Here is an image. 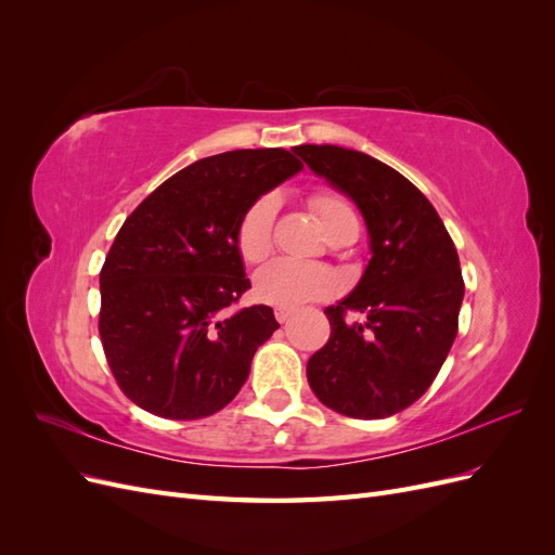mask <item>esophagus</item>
Returning a JSON list of instances; mask_svg holds the SVG:
<instances>
[{"label": "esophagus", "mask_w": 555, "mask_h": 555, "mask_svg": "<svg viewBox=\"0 0 555 555\" xmlns=\"http://www.w3.org/2000/svg\"><path fill=\"white\" fill-rule=\"evenodd\" d=\"M292 317V310H284V308H275V319H278V322L280 324H284V322H287V319Z\"/></svg>", "instance_id": "obj_1"}]
</instances>
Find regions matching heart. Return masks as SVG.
Returning a JSON list of instances; mask_svg holds the SVG:
<instances>
[{
    "label": "heart",
    "mask_w": 555,
    "mask_h": 555,
    "mask_svg": "<svg viewBox=\"0 0 555 555\" xmlns=\"http://www.w3.org/2000/svg\"><path fill=\"white\" fill-rule=\"evenodd\" d=\"M310 206L326 236L345 224H359L349 201L335 192H314ZM280 208L278 194H263L251 201L236 227V247L245 263L263 261L273 249V224ZM340 280L324 263H300L275 259L255 275V296L266 306L296 310L312 300L338 292Z\"/></svg>",
    "instance_id": "heart-1"
}]
</instances>
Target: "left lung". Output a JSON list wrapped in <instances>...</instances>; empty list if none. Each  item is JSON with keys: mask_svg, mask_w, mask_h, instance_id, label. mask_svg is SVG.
<instances>
[{"mask_svg": "<svg viewBox=\"0 0 555 555\" xmlns=\"http://www.w3.org/2000/svg\"><path fill=\"white\" fill-rule=\"evenodd\" d=\"M294 153L354 201L373 255L351 294L324 310L331 338L308 361L310 389L338 414L391 416L426 393L456 340L459 251L430 201L391 166L338 145Z\"/></svg>", "mask_w": 555, "mask_h": 555, "instance_id": "8db88e82", "label": "left lung"}]
</instances>
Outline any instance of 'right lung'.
I'll list each match as a JSON object with an SVG mask.
<instances>
[{
  "instance_id": "1",
  "label": "right lung",
  "mask_w": 555,
  "mask_h": 555,
  "mask_svg": "<svg viewBox=\"0 0 555 555\" xmlns=\"http://www.w3.org/2000/svg\"><path fill=\"white\" fill-rule=\"evenodd\" d=\"M300 169L282 147L198 159L117 231L99 275V335L115 382L141 410L190 422L241 391L280 324L268 306L227 314L249 289L236 227L251 201Z\"/></svg>"
}]
</instances>
